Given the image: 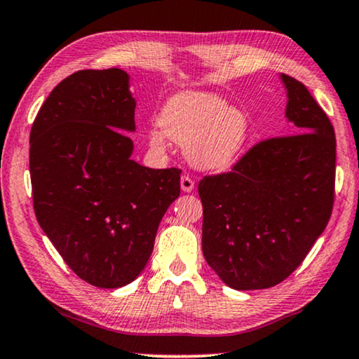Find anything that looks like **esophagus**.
Masks as SVG:
<instances>
[{
	"mask_svg": "<svg viewBox=\"0 0 359 359\" xmlns=\"http://www.w3.org/2000/svg\"><path fill=\"white\" fill-rule=\"evenodd\" d=\"M181 189L184 192H191L194 189V181H192L188 175H183L181 176Z\"/></svg>",
	"mask_w": 359,
	"mask_h": 359,
	"instance_id": "1",
	"label": "esophagus"
}]
</instances>
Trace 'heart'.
<instances>
[{"label": "heart", "mask_w": 359, "mask_h": 359, "mask_svg": "<svg viewBox=\"0 0 359 359\" xmlns=\"http://www.w3.org/2000/svg\"><path fill=\"white\" fill-rule=\"evenodd\" d=\"M158 126L162 133H147L154 149H163L168 137L184 144V155L194 168L220 171L240 157L251 133V119L215 93L186 90L168 98L158 115Z\"/></svg>", "instance_id": "obj_1"}]
</instances>
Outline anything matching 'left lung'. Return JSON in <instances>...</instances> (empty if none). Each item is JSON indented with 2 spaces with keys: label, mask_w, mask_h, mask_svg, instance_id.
<instances>
[{
  "label": "left lung",
  "mask_w": 359,
  "mask_h": 359,
  "mask_svg": "<svg viewBox=\"0 0 359 359\" xmlns=\"http://www.w3.org/2000/svg\"><path fill=\"white\" fill-rule=\"evenodd\" d=\"M290 136L249 149L231 171L204 176L202 252L222 282H283L325 230L335 197V131L304 84L282 74Z\"/></svg>",
  "instance_id": "1"
}]
</instances>
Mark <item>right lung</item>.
Listing matches in <instances>:
<instances>
[{"label":"right lung","mask_w":359,"mask_h":359,"mask_svg":"<svg viewBox=\"0 0 359 359\" xmlns=\"http://www.w3.org/2000/svg\"><path fill=\"white\" fill-rule=\"evenodd\" d=\"M134 110L128 72L77 71L51 90L30 129L39 225L72 272L98 288L137 278L180 196L181 170L131 158Z\"/></svg>","instance_id":"1"}]
</instances>
